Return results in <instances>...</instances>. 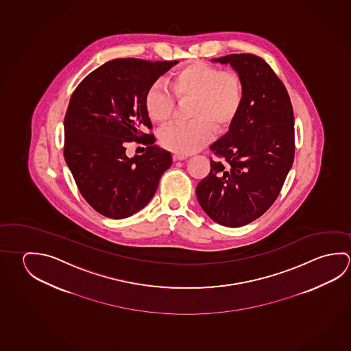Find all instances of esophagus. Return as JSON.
Segmentation results:
<instances>
[{"mask_svg":"<svg viewBox=\"0 0 351 351\" xmlns=\"http://www.w3.org/2000/svg\"><path fill=\"white\" fill-rule=\"evenodd\" d=\"M173 161H178V160H184V159H187V156L186 155L182 154H175L173 156Z\"/></svg>","mask_w":351,"mask_h":351,"instance_id":"esophagus-1","label":"esophagus"}]
</instances>
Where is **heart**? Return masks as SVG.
<instances>
[{"instance_id": "obj_1", "label": "heart", "mask_w": 351, "mask_h": 351, "mask_svg": "<svg viewBox=\"0 0 351 351\" xmlns=\"http://www.w3.org/2000/svg\"><path fill=\"white\" fill-rule=\"evenodd\" d=\"M171 88L178 99H195L190 123L164 127L159 141L164 148L189 155L212 142L217 130H226L238 116L244 87L239 75L221 71L206 62H192L173 75ZM176 99L167 86L155 82L145 95V108L155 122H167L173 116Z\"/></svg>"}]
</instances>
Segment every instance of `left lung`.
I'll list each match as a JSON object with an SVG mask.
<instances>
[{
	"label": "left lung",
	"instance_id": "obj_1",
	"mask_svg": "<svg viewBox=\"0 0 351 351\" xmlns=\"http://www.w3.org/2000/svg\"><path fill=\"white\" fill-rule=\"evenodd\" d=\"M212 62L238 73L244 99L229 130L210 145L223 160H210L197 199L215 223L241 227L270 208L292 167L293 110L282 81L261 58L230 54Z\"/></svg>",
	"mask_w": 351,
	"mask_h": 351
}]
</instances>
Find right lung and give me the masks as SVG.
<instances>
[{"instance_id":"right-lung-1","label":"right lung","mask_w":351,"mask_h":351,"mask_svg":"<svg viewBox=\"0 0 351 351\" xmlns=\"http://www.w3.org/2000/svg\"><path fill=\"white\" fill-rule=\"evenodd\" d=\"M173 62L116 59L87 75L76 87L64 119V158L87 203L105 217L122 219L154 196L171 154L154 144L145 108L149 87ZM149 147L143 156L125 154L127 142Z\"/></svg>"}]
</instances>
